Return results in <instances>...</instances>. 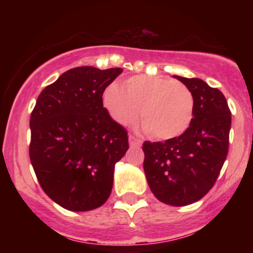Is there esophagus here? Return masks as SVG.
Instances as JSON below:
<instances>
[{"instance_id": "34e87169", "label": "esophagus", "mask_w": 253, "mask_h": 253, "mask_svg": "<svg viewBox=\"0 0 253 253\" xmlns=\"http://www.w3.org/2000/svg\"><path fill=\"white\" fill-rule=\"evenodd\" d=\"M128 140H129L130 147H139V146H141V140H140V139L136 138V136H134V135L130 134L128 136Z\"/></svg>"}]
</instances>
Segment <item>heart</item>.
Segmentation results:
<instances>
[{
	"mask_svg": "<svg viewBox=\"0 0 253 253\" xmlns=\"http://www.w3.org/2000/svg\"><path fill=\"white\" fill-rule=\"evenodd\" d=\"M103 104L119 125L133 124L139 115L143 129L157 139H173L189 128L195 112L193 92L170 77L139 75L127 78L124 89L110 84L103 92Z\"/></svg>",
	"mask_w": 253,
	"mask_h": 253,
	"instance_id": "1",
	"label": "heart"
}]
</instances>
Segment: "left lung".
<instances>
[{
    "label": "left lung",
    "mask_w": 253,
    "mask_h": 253,
    "mask_svg": "<svg viewBox=\"0 0 253 253\" xmlns=\"http://www.w3.org/2000/svg\"><path fill=\"white\" fill-rule=\"evenodd\" d=\"M173 77L193 92V121L177 138L145 141L144 171L159 201L181 207L199 201L213 188L227 157L232 118L219 89L200 78Z\"/></svg>",
    "instance_id": "obj_1"
}]
</instances>
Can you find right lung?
I'll list each match as a JSON object with an SVG mask.
<instances>
[{"mask_svg": "<svg viewBox=\"0 0 253 253\" xmlns=\"http://www.w3.org/2000/svg\"><path fill=\"white\" fill-rule=\"evenodd\" d=\"M123 69H70L40 92L31 114L30 158L46 195L63 208L101 207L114 167L128 150L126 129L110 118L102 95Z\"/></svg>", "mask_w": 253, "mask_h": 253, "instance_id": "right-lung-1", "label": "right lung"}]
</instances>
